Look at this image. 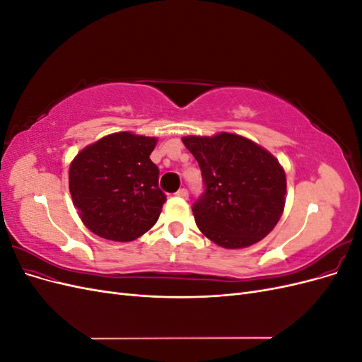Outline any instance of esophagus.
Masks as SVG:
<instances>
[{
	"instance_id": "obj_1",
	"label": "esophagus",
	"mask_w": 362,
	"mask_h": 362,
	"mask_svg": "<svg viewBox=\"0 0 362 362\" xmlns=\"http://www.w3.org/2000/svg\"><path fill=\"white\" fill-rule=\"evenodd\" d=\"M178 196V198H182V199H187L189 198V192L187 189H180L177 193H175Z\"/></svg>"
}]
</instances>
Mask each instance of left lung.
Instances as JSON below:
<instances>
[{
	"mask_svg": "<svg viewBox=\"0 0 362 362\" xmlns=\"http://www.w3.org/2000/svg\"><path fill=\"white\" fill-rule=\"evenodd\" d=\"M198 161L205 192L193 204L201 233L226 249L258 243L276 226L287 180L279 161L246 137L218 133L182 137Z\"/></svg>",
	"mask_w": 362,
	"mask_h": 362,
	"instance_id": "obj_1",
	"label": "left lung"
}]
</instances>
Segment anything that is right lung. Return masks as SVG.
<instances>
[{"mask_svg":"<svg viewBox=\"0 0 362 362\" xmlns=\"http://www.w3.org/2000/svg\"><path fill=\"white\" fill-rule=\"evenodd\" d=\"M156 137L122 131L86 146L69 168V192L83 223L96 235L131 242L156 225L166 194L149 156Z\"/></svg>","mask_w":362,"mask_h":362,"instance_id":"1","label":"right lung"}]
</instances>
